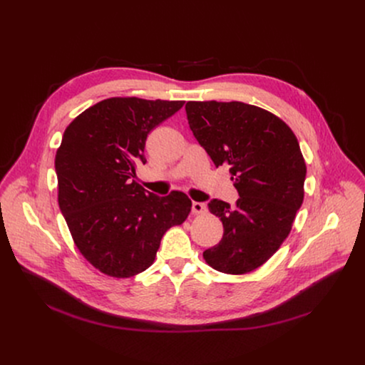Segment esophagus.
<instances>
[{
  "mask_svg": "<svg viewBox=\"0 0 365 365\" xmlns=\"http://www.w3.org/2000/svg\"><path fill=\"white\" fill-rule=\"evenodd\" d=\"M192 211L193 214H203L206 212V205L203 202H192Z\"/></svg>",
  "mask_w": 365,
  "mask_h": 365,
  "instance_id": "34e87169",
  "label": "esophagus"
}]
</instances>
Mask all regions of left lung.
I'll list each match as a JSON object with an SVG mask.
<instances>
[{
    "instance_id": "obj_1",
    "label": "left lung",
    "mask_w": 365,
    "mask_h": 365,
    "mask_svg": "<svg viewBox=\"0 0 365 365\" xmlns=\"http://www.w3.org/2000/svg\"><path fill=\"white\" fill-rule=\"evenodd\" d=\"M189 127L214 165L227 166L240 195L235 206L212 199L220 244L203 251L227 274L255 270L279 250L303 202L306 165L296 135L274 114L248 103L189 101Z\"/></svg>"
}]
</instances>
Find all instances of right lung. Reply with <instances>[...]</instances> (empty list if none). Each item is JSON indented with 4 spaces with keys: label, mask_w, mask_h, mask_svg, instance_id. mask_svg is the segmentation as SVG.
<instances>
[{
    "label": "right lung",
    "mask_w": 365,
    "mask_h": 365,
    "mask_svg": "<svg viewBox=\"0 0 365 365\" xmlns=\"http://www.w3.org/2000/svg\"><path fill=\"white\" fill-rule=\"evenodd\" d=\"M185 101L110 98L78 115L65 130L55 169L59 207L88 262L111 277L148 269L162 237L189 215L192 202L173 190L158 196L138 185L148 133Z\"/></svg>",
    "instance_id": "add662e5"
}]
</instances>
